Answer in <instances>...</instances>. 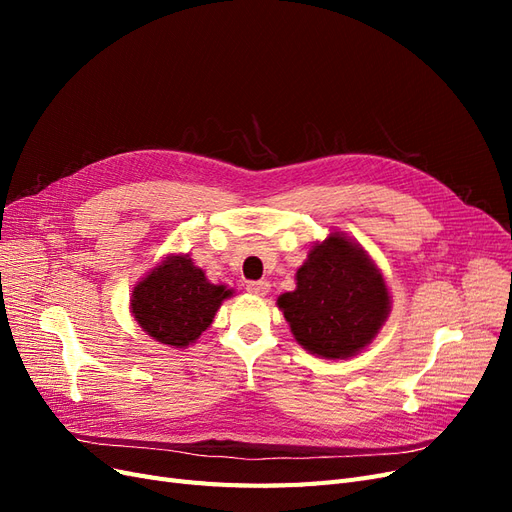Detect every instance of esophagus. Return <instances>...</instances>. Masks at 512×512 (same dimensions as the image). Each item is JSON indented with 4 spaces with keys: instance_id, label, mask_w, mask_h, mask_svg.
<instances>
[{
    "instance_id": "obj_1",
    "label": "esophagus",
    "mask_w": 512,
    "mask_h": 512,
    "mask_svg": "<svg viewBox=\"0 0 512 512\" xmlns=\"http://www.w3.org/2000/svg\"><path fill=\"white\" fill-rule=\"evenodd\" d=\"M271 284L267 280H258V282H247V292L256 294V297H265V294L269 292Z\"/></svg>"
}]
</instances>
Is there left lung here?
I'll use <instances>...</instances> for the list:
<instances>
[{
  "label": "left lung",
  "instance_id": "left-lung-1",
  "mask_svg": "<svg viewBox=\"0 0 512 512\" xmlns=\"http://www.w3.org/2000/svg\"><path fill=\"white\" fill-rule=\"evenodd\" d=\"M294 339L322 359H348L365 350L391 312L376 262L342 232L312 245L297 269V288L277 297Z\"/></svg>",
  "mask_w": 512,
  "mask_h": 512
}]
</instances>
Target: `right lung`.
Returning <instances> with one entry per match:
<instances>
[{"instance_id": "add662e5", "label": "right lung", "mask_w": 512, "mask_h": 512, "mask_svg": "<svg viewBox=\"0 0 512 512\" xmlns=\"http://www.w3.org/2000/svg\"><path fill=\"white\" fill-rule=\"evenodd\" d=\"M232 290L211 284L190 254L166 256L132 290L130 312L149 337L173 348H188L211 327Z\"/></svg>"}]
</instances>
